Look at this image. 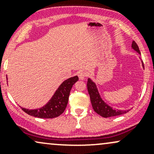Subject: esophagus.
I'll return each mask as SVG.
<instances>
[{
  "label": "esophagus",
  "mask_w": 154,
  "mask_h": 154,
  "mask_svg": "<svg viewBox=\"0 0 154 154\" xmlns=\"http://www.w3.org/2000/svg\"><path fill=\"white\" fill-rule=\"evenodd\" d=\"M77 75H78L79 79H81V80H83V79H85V78L87 77V73L85 72H79Z\"/></svg>",
  "instance_id": "esophagus-1"
}]
</instances>
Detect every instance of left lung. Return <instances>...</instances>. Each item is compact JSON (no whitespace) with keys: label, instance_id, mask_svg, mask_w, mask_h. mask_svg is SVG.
I'll use <instances>...</instances> for the list:
<instances>
[{"label":"left lung","instance_id":"1","mask_svg":"<svg viewBox=\"0 0 154 154\" xmlns=\"http://www.w3.org/2000/svg\"><path fill=\"white\" fill-rule=\"evenodd\" d=\"M132 48L134 50L137 51L138 54H140V51L139 50V48L135 41H132ZM142 64L143 66L144 67L143 62V61ZM87 86L88 93H89L90 95V98H91V101L93 110H94L97 114H99L100 116L105 118L111 117V116L122 115V114H125V113L128 112V111H120L118 110V109H113L112 107L109 106L105 102L102 100V98H100L99 93H98V89H97L96 88V85H95V83L93 82L91 79H88Z\"/></svg>","mask_w":154,"mask_h":154}]
</instances>
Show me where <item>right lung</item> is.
Masks as SVG:
<instances>
[{
    "label": "right lung",
    "mask_w": 154,
    "mask_h": 154,
    "mask_svg": "<svg viewBox=\"0 0 154 154\" xmlns=\"http://www.w3.org/2000/svg\"><path fill=\"white\" fill-rule=\"evenodd\" d=\"M78 79V77L75 76L63 82L46 105L40 109L29 110L21 108L26 114L35 117L42 119H52L57 117L66 109L72 86Z\"/></svg>",
    "instance_id": "obj_1"
}]
</instances>
